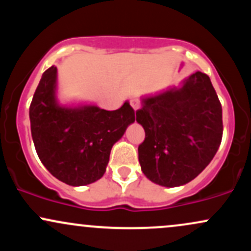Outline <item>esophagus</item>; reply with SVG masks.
Instances as JSON below:
<instances>
[{
  "label": "esophagus",
  "mask_w": 251,
  "mask_h": 251,
  "mask_svg": "<svg viewBox=\"0 0 251 251\" xmlns=\"http://www.w3.org/2000/svg\"><path fill=\"white\" fill-rule=\"evenodd\" d=\"M129 103H131L132 108H133L134 111H137V109H139L140 107V101L137 99V98H132V99L129 100Z\"/></svg>",
  "instance_id": "1"
}]
</instances>
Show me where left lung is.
I'll return each instance as SVG.
<instances>
[{
  "label": "left lung",
  "mask_w": 251,
  "mask_h": 251,
  "mask_svg": "<svg viewBox=\"0 0 251 251\" xmlns=\"http://www.w3.org/2000/svg\"><path fill=\"white\" fill-rule=\"evenodd\" d=\"M135 116L145 129L138 148L142 171L159 185L174 188L195 179L221 145L222 106L201 72L179 87L143 99Z\"/></svg>",
  "instance_id": "left-lung-1"
}]
</instances>
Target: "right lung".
<instances>
[{"instance_id": "obj_1", "label": "right lung", "mask_w": 251, "mask_h": 251, "mask_svg": "<svg viewBox=\"0 0 251 251\" xmlns=\"http://www.w3.org/2000/svg\"><path fill=\"white\" fill-rule=\"evenodd\" d=\"M56 67L42 74L29 107L31 137L46 169L72 186L102 177L112 146L134 122V109L125 102L106 111L91 103L57 97Z\"/></svg>"}]
</instances>
